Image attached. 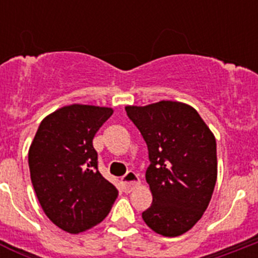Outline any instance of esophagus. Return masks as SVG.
Masks as SVG:
<instances>
[{"mask_svg": "<svg viewBox=\"0 0 258 258\" xmlns=\"http://www.w3.org/2000/svg\"><path fill=\"white\" fill-rule=\"evenodd\" d=\"M122 184H124V188L126 191H132L134 187H137L138 184L141 183V179L138 177V174L134 172H127L126 174L121 178Z\"/></svg>", "mask_w": 258, "mask_h": 258, "instance_id": "esophagus-1", "label": "esophagus"}]
</instances>
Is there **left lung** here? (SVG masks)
I'll use <instances>...</instances> for the list:
<instances>
[{
	"label": "left lung",
	"mask_w": 258,
	"mask_h": 258,
	"mask_svg": "<svg viewBox=\"0 0 258 258\" xmlns=\"http://www.w3.org/2000/svg\"><path fill=\"white\" fill-rule=\"evenodd\" d=\"M125 111L140 129L151 161L146 181L152 204L142 213L143 221L163 236L182 235L212 199L217 181L214 134L197 109L182 102L126 106Z\"/></svg>",
	"instance_id": "1"
}]
</instances>
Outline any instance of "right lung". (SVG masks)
Segmentation results:
<instances>
[{"mask_svg": "<svg viewBox=\"0 0 258 258\" xmlns=\"http://www.w3.org/2000/svg\"><path fill=\"white\" fill-rule=\"evenodd\" d=\"M109 107L74 103L41 121L28 151L31 181L41 207L70 234L92 229L107 217L117 188L98 170L93 140L111 117Z\"/></svg>", "mask_w": 258, "mask_h": 258, "instance_id": "right-lung-1", "label": "right lung"}]
</instances>
